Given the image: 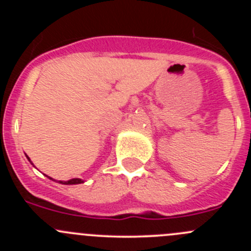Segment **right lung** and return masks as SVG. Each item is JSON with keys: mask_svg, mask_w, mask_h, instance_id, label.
Segmentation results:
<instances>
[{"mask_svg": "<svg viewBox=\"0 0 251 251\" xmlns=\"http://www.w3.org/2000/svg\"><path fill=\"white\" fill-rule=\"evenodd\" d=\"M26 158H27V160H29L30 163H31V160H30L29 156H26ZM46 176H47V175H46ZM47 177L50 179H53L52 177H50V176H47ZM53 181H55V179H53ZM58 182H59V183H62V184H80V183H83V179H81V178H72V179H69V181H58Z\"/></svg>", "mask_w": 251, "mask_h": 251, "instance_id": "right-lung-1", "label": "right lung"}]
</instances>
